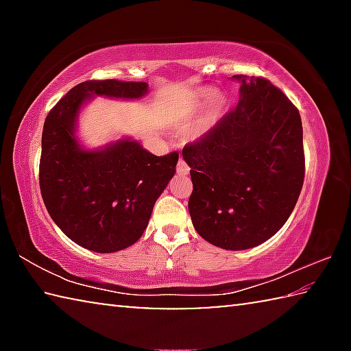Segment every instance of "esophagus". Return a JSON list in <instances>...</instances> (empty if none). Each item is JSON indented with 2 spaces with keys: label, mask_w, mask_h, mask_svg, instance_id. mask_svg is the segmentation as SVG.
<instances>
[{
  "label": "esophagus",
  "mask_w": 351,
  "mask_h": 351,
  "mask_svg": "<svg viewBox=\"0 0 351 351\" xmlns=\"http://www.w3.org/2000/svg\"><path fill=\"white\" fill-rule=\"evenodd\" d=\"M189 165L182 161V158H180V161H178V165H176V171H178V175H181V176H186V175H189Z\"/></svg>",
  "instance_id": "esophagus-1"
}]
</instances>
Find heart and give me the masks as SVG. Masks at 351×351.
I'll return each mask as SVG.
<instances>
[{"label": "heart", "instance_id": "obj_1", "mask_svg": "<svg viewBox=\"0 0 351 351\" xmlns=\"http://www.w3.org/2000/svg\"><path fill=\"white\" fill-rule=\"evenodd\" d=\"M207 104L210 105L206 111V116L193 132V134L197 136V138L203 133H206L207 130H209L213 123L223 116L224 108H226V97L221 93H217V90L213 86H199L192 93V96H190L186 106H184L182 110V117H184L182 123L184 125H187L190 119L197 116L201 110H204V106Z\"/></svg>", "mask_w": 351, "mask_h": 351}]
</instances>
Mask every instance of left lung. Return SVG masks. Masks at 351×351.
<instances>
[{
    "mask_svg": "<svg viewBox=\"0 0 351 351\" xmlns=\"http://www.w3.org/2000/svg\"><path fill=\"white\" fill-rule=\"evenodd\" d=\"M240 83L237 108L184 147L193 192L189 213L210 245L251 249L287 223L305 176L302 119L289 99L261 77Z\"/></svg>",
    "mask_w": 351,
    "mask_h": 351,
    "instance_id": "left-lung-1",
    "label": "left lung"
}]
</instances>
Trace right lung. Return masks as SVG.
Masks as SVG:
<instances>
[{
	"instance_id": "obj_1",
	"label": "right lung",
	"mask_w": 351,
	"mask_h": 351,
	"mask_svg": "<svg viewBox=\"0 0 351 351\" xmlns=\"http://www.w3.org/2000/svg\"><path fill=\"white\" fill-rule=\"evenodd\" d=\"M147 94L145 82H83L45 121L41 197L62 232L90 251L117 252L141 239L180 156H154L132 136L86 147L77 134L80 112L94 97L139 100Z\"/></svg>"
}]
</instances>
